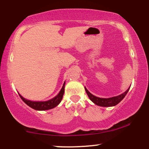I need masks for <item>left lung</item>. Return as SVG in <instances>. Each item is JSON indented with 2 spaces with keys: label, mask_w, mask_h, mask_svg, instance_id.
<instances>
[{
  "label": "left lung",
  "mask_w": 149,
  "mask_h": 149,
  "mask_svg": "<svg viewBox=\"0 0 149 149\" xmlns=\"http://www.w3.org/2000/svg\"><path fill=\"white\" fill-rule=\"evenodd\" d=\"M129 90H130V88H129L125 92L123 93V94L116 97H113L110 98H100L94 96V95L91 94V93L85 88V91H86V94L88 96L89 99H90L95 104L103 107L114 106H116V105H117L118 103L121 102L123 99L125 97V95H127V93H128Z\"/></svg>",
  "instance_id": "1"
}]
</instances>
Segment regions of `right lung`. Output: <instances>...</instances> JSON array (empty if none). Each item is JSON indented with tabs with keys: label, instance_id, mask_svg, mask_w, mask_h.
I'll return each mask as SVG.
<instances>
[{
	"label": "right lung",
	"instance_id": "right-lung-1",
	"mask_svg": "<svg viewBox=\"0 0 149 149\" xmlns=\"http://www.w3.org/2000/svg\"><path fill=\"white\" fill-rule=\"evenodd\" d=\"M65 82L63 84V86L61 88V90L58 95H56L55 97L52 99L50 100L46 101V102H32V101L27 100L23 97L22 95L19 94L20 98L26 104H27L28 106L31 107L33 109L36 110H49V109L54 108V107L58 106L60 104V102L62 100L63 95L65 93Z\"/></svg>",
	"mask_w": 149,
	"mask_h": 149
}]
</instances>
